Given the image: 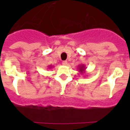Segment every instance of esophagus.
I'll use <instances>...</instances> for the list:
<instances>
[{"mask_svg":"<svg viewBox=\"0 0 130 130\" xmlns=\"http://www.w3.org/2000/svg\"><path fill=\"white\" fill-rule=\"evenodd\" d=\"M67 64H68V62L66 61V60L62 62V65H64V66H66Z\"/></svg>","mask_w":130,"mask_h":130,"instance_id":"34e87169","label":"esophagus"}]
</instances>
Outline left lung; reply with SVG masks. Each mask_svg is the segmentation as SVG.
I'll return each mask as SVG.
<instances>
[{
  "label": "left lung",
  "mask_w": 130,
  "mask_h": 130,
  "mask_svg": "<svg viewBox=\"0 0 130 130\" xmlns=\"http://www.w3.org/2000/svg\"><path fill=\"white\" fill-rule=\"evenodd\" d=\"M77 69L79 72L81 73V74H84V73H85L86 68H85V66L83 65V64H80V65H79V66H78Z\"/></svg>",
  "instance_id": "8db88e82"
}]
</instances>
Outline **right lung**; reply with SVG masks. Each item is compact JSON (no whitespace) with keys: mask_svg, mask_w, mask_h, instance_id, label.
Listing matches in <instances>:
<instances>
[{"mask_svg":"<svg viewBox=\"0 0 130 130\" xmlns=\"http://www.w3.org/2000/svg\"><path fill=\"white\" fill-rule=\"evenodd\" d=\"M53 67V66H48V68H52Z\"/></svg>","mask_w":130,"mask_h":130,"instance_id":"1","label":"right lung"}]
</instances>
